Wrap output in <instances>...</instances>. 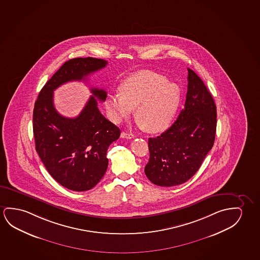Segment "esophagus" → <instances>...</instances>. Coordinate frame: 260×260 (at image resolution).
Returning <instances> with one entry per match:
<instances>
[{
	"instance_id": "34e87169",
	"label": "esophagus",
	"mask_w": 260,
	"mask_h": 260,
	"mask_svg": "<svg viewBox=\"0 0 260 260\" xmlns=\"http://www.w3.org/2000/svg\"><path fill=\"white\" fill-rule=\"evenodd\" d=\"M121 137L122 138H126V139H132L135 137L133 134H128V133L122 132L121 133Z\"/></svg>"
}]
</instances>
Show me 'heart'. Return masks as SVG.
<instances>
[{
	"mask_svg": "<svg viewBox=\"0 0 260 260\" xmlns=\"http://www.w3.org/2000/svg\"><path fill=\"white\" fill-rule=\"evenodd\" d=\"M121 93H111L105 101L109 117L115 123L127 118L136 109L140 127L149 132L165 130L178 108L180 89L161 74L142 71L128 77Z\"/></svg>",
	"mask_w": 260,
	"mask_h": 260,
	"instance_id": "b5f03b06",
	"label": "heart"
}]
</instances>
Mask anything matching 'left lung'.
<instances>
[{
  "mask_svg": "<svg viewBox=\"0 0 260 260\" xmlns=\"http://www.w3.org/2000/svg\"><path fill=\"white\" fill-rule=\"evenodd\" d=\"M184 109L171 127L149 138L150 159L144 168L151 183L178 186L192 178L213 147L216 133V106L194 71L187 68Z\"/></svg>",
  "mask_w": 260,
  "mask_h": 260,
  "instance_id": "left-lung-1",
  "label": "left lung"
}]
</instances>
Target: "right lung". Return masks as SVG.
Returning a JSON list of instances; mask_svg holds the SVG:
<instances>
[{
  "instance_id": "1",
  "label": "right lung",
  "mask_w": 260,
  "mask_h": 260,
  "mask_svg": "<svg viewBox=\"0 0 260 260\" xmlns=\"http://www.w3.org/2000/svg\"><path fill=\"white\" fill-rule=\"evenodd\" d=\"M107 64L93 57L64 62L40 90L33 110L36 151L54 180L77 192L91 189L103 178L109 165L107 151L119 138L120 129L98 109L95 98L106 101L104 89H90L92 96L74 118L56 111L54 90L66 82L85 81Z\"/></svg>"
}]
</instances>
